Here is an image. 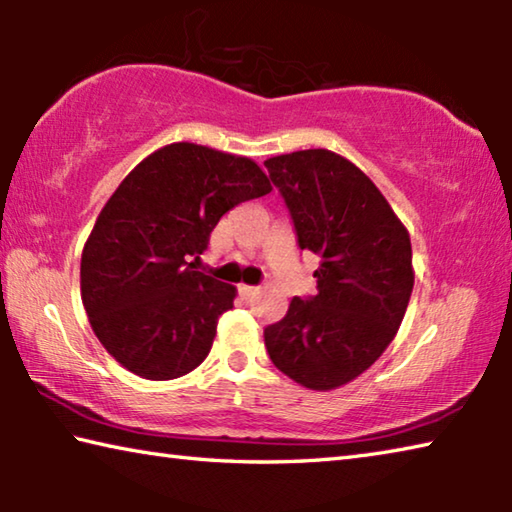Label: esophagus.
Returning a JSON list of instances; mask_svg holds the SVG:
<instances>
[{
	"label": "esophagus",
	"mask_w": 512,
	"mask_h": 512,
	"mask_svg": "<svg viewBox=\"0 0 512 512\" xmlns=\"http://www.w3.org/2000/svg\"><path fill=\"white\" fill-rule=\"evenodd\" d=\"M257 293H259V289H257V287H248V284H241V287H239V296L244 298V300L255 298Z\"/></svg>",
	"instance_id": "34e87169"
}]
</instances>
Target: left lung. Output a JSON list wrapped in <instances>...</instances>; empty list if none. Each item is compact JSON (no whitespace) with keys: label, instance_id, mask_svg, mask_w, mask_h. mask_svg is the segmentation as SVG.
Listing matches in <instances>:
<instances>
[{"label":"left lung","instance_id":"8db88e82","mask_svg":"<svg viewBox=\"0 0 512 512\" xmlns=\"http://www.w3.org/2000/svg\"><path fill=\"white\" fill-rule=\"evenodd\" d=\"M289 207L300 250L323 257L318 293L293 298L264 329L277 370L311 391L357 379L395 339L413 291L409 230L377 185L327 149L264 162Z\"/></svg>","mask_w":512,"mask_h":512}]
</instances>
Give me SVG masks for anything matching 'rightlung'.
Listing matches in <instances>:
<instances>
[{
    "label": "right lung",
    "mask_w": 512,
    "mask_h": 512,
    "mask_svg": "<svg viewBox=\"0 0 512 512\" xmlns=\"http://www.w3.org/2000/svg\"><path fill=\"white\" fill-rule=\"evenodd\" d=\"M271 189L257 162L192 142L121 180L81 255L83 307L115 361L153 381L201 366L237 289L196 271L198 255L225 212Z\"/></svg>",
    "instance_id": "right-lung-1"
}]
</instances>
